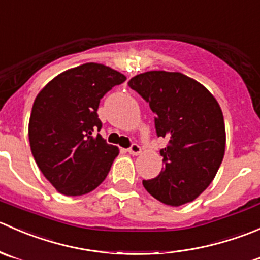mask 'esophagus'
Returning a JSON list of instances; mask_svg holds the SVG:
<instances>
[{
	"instance_id": "obj_1",
	"label": "esophagus",
	"mask_w": 260,
	"mask_h": 260,
	"mask_svg": "<svg viewBox=\"0 0 260 260\" xmlns=\"http://www.w3.org/2000/svg\"><path fill=\"white\" fill-rule=\"evenodd\" d=\"M127 151H129L131 155H139V154L141 153V148L138 145V144H133V145L127 149Z\"/></svg>"
}]
</instances>
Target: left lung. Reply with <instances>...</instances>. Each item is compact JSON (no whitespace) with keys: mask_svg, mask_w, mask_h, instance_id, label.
Segmentation results:
<instances>
[{"mask_svg":"<svg viewBox=\"0 0 260 260\" xmlns=\"http://www.w3.org/2000/svg\"><path fill=\"white\" fill-rule=\"evenodd\" d=\"M129 86L149 102L158 136L169 140L160 150L161 172L143 181L144 187L169 206L194 201L214 181L225 154L220 105L206 87L179 72L149 71Z\"/></svg>","mask_w":260,"mask_h":260,"instance_id":"obj_1","label":"left lung"}]
</instances>
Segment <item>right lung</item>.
Listing matches in <instances>:
<instances>
[{"label": "right lung", "instance_id": "add662e5", "mask_svg": "<svg viewBox=\"0 0 260 260\" xmlns=\"http://www.w3.org/2000/svg\"><path fill=\"white\" fill-rule=\"evenodd\" d=\"M126 81L120 72L86 63L58 74L38 93L29 120L32 156L51 186L64 196L93 191L109 174L119 148L96 131L100 100Z\"/></svg>", "mask_w": 260, "mask_h": 260}]
</instances>
